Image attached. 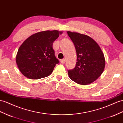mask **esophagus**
<instances>
[{"mask_svg":"<svg viewBox=\"0 0 123 123\" xmlns=\"http://www.w3.org/2000/svg\"><path fill=\"white\" fill-rule=\"evenodd\" d=\"M60 62H61V63H65V59H61L60 60Z\"/></svg>","mask_w":123,"mask_h":123,"instance_id":"1","label":"esophagus"}]
</instances>
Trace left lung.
I'll return each mask as SVG.
<instances>
[{"instance_id":"8db88e82","label":"left lung","mask_w":123,"mask_h":123,"mask_svg":"<svg viewBox=\"0 0 123 123\" xmlns=\"http://www.w3.org/2000/svg\"><path fill=\"white\" fill-rule=\"evenodd\" d=\"M74 43L77 62L73 70H68L70 79L86 85L93 83L102 74L105 68V56L98 44L92 38L76 32L68 31Z\"/></svg>"}]
</instances>
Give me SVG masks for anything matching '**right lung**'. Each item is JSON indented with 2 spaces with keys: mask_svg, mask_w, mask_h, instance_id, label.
I'll return each instance as SVG.
<instances>
[{
  "mask_svg": "<svg viewBox=\"0 0 123 123\" xmlns=\"http://www.w3.org/2000/svg\"><path fill=\"white\" fill-rule=\"evenodd\" d=\"M62 31H46L30 36L20 46L16 63L23 75L30 79L38 80L52 73L59 60L52 48L53 42Z\"/></svg>",
  "mask_w": 123,
  "mask_h": 123,
  "instance_id": "right-lung-1",
  "label": "right lung"
}]
</instances>
